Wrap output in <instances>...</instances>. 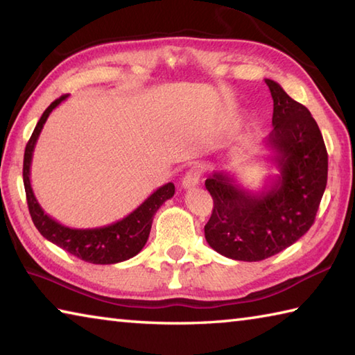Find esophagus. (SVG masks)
Instances as JSON below:
<instances>
[{"label":"esophagus","mask_w":355,"mask_h":355,"mask_svg":"<svg viewBox=\"0 0 355 355\" xmlns=\"http://www.w3.org/2000/svg\"><path fill=\"white\" fill-rule=\"evenodd\" d=\"M200 179V170L199 168H191L185 173V176L182 179V188H193L199 184Z\"/></svg>","instance_id":"obj_1"}]
</instances>
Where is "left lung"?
Returning a JSON list of instances; mask_svg holds the SVG:
<instances>
[{
  "instance_id": "left-lung-1",
  "label": "left lung",
  "mask_w": 355,
  "mask_h": 355,
  "mask_svg": "<svg viewBox=\"0 0 355 355\" xmlns=\"http://www.w3.org/2000/svg\"><path fill=\"white\" fill-rule=\"evenodd\" d=\"M265 83L274 103L266 147L279 175L257 193L230 171H213L205 180L214 202L207 242L219 254L243 262L268 259L306 234L328 180V153L317 122L276 81Z\"/></svg>"
}]
</instances>
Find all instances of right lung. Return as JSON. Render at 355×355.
Segmentation results:
<instances>
[{"mask_svg":"<svg viewBox=\"0 0 355 355\" xmlns=\"http://www.w3.org/2000/svg\"><path fill=\"white\" fill-rule=\"evenodd\" d=\"M67 96L69 95L58 98L46 108V112L42 113V116L40 118L38 124H36L31 139H28L26 146L23 179L28 211H31L35 227L38 228L42 237H46L49 242L58 245L60 248L66 250L70 254L84 260V262L96 265L124 262V260L136 256L144 248V245L147 243L151 223H153V216L165 200L173 198V194H175V185H173V182H168L159 187L133 213H130L124 219L105 227L70 228L50 218L47 213H44V209L41 208L40 202L36 200L33 194L31 184V165L36 141H38L40 133L46 124L49 114L62 101H66Z\"/></svg>","mask_w":355,"mask_h":355,"instance_id":"add662e5","label":"right lung"}]
</instances>
